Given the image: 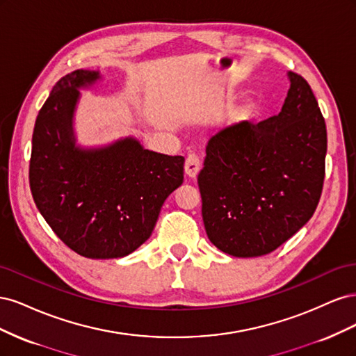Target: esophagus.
<instances>
[{
  "label": "esophagus",
  "mask_w": 356,
  "mask_h": 356,
  "mask_svg": "<svg viewBox=\"0 0 356 356\" xmlns=\"http://www.w3.org/2000/svg\"><path fill=\"white\" fill-rule=\"evenodd\" d=\"M184 170H186V175L187 177L196 178L197 174H199V170H200V159H199V156L188 154L187 159H186Z\"/></svg>",
  "instance_id": "esophagus-1"
}]
</instances>
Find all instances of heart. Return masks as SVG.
<instances>
[{
  "instance_id": "heart-1",
  "label": "heart",
  "mask_w": 356,
  "mask_h": 356,
  "mask_svg": "<svg viewBox=\"0 0 356 356\" xmlns=\"http://www.w3.org/2000/svg\"><path fill=\"white\" fill-rule=\"evenodd\" d=\"M261 108V102L257 98H248L241 102L238 106L229 113L227 115V124L232 127H245L250 124L254 117L258 114Z\"/></svg>"
}]
</instances>
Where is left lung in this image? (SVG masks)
Listing matches in <instances>:
<instances>
[{"label":"left lung","instance_id":"1","mask_svg":"<svg viewBox=\"0 0 356 356\" xmlns=\"http://www.w3.org/2000/svg\"><path fill=\"white\" fill-rule=\"evenodd\" d=\"M277 115L225 127L207 145L197 177L202 218L220 251L260 257L312 218L325 177L327 127L309 83L288 72Z\"/></svg>","mask_w":356,"mask_h":356}]
</instances>
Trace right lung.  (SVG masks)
<instances>
[{
	"label": "right lung",
	"instance_id": "right-lung-1",
	"mask_svg": "<svg viewBox=\"0 0 356 356\" xmlns=\"http://www.w3.org/2000/svg\"><path fill=\"white\" fill-rule=\"evenodd\" d=\"M102 79L77 70L60 79L37 115L29 163L40 213L68 248L86 258H122L138 250L165 200L184 179V157L145 149L134 136L101 147L77 144L80 89Z\"/></svg>",
	"mask_w": 356,
	"mask_h": 356
}]
</instances>
